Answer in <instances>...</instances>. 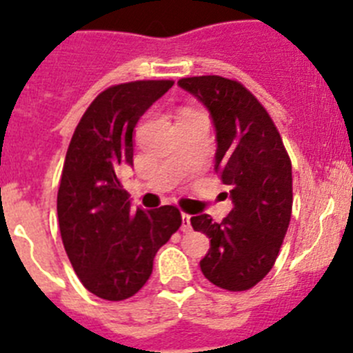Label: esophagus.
<instances>
[{
    "instance_id": "esophagus-1",
    "label": "esophagus",
    "mask_w": 353,
    "mask_h": 353,
    "mask_svg": "<svg viewBox=\"0 0 353 353\" xmlns=\"http://www.w3.org/2000/svg\"><path fill=\"white\" fill-rule=\"evenodd\" d=\"M181 230L190 232L192 230V223H190V214L183 212V225H181Z\"/></svg>"
}]
</instances>
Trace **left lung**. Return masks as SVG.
<instances>
[{
	"label": "left lung",
	"mask_w": 353,
	"mask_h": 353,
	"mask_svg": "<svg viewBox=\"0 0 353 353\" xmlns=\"http://www.w3.org/2000/svg\"><path fill=\"white\" fill-rule=\"evenodd\" d=\"M209 110L216 132L214 169L234 208L220 223L192 216L193 230L211 239L200 269L216 287L248 290L276 262L292 216V163L268 110L237 81L220 75L181 79Z\"/></svg>",
	"instance_id": "1"
}]
</instances>
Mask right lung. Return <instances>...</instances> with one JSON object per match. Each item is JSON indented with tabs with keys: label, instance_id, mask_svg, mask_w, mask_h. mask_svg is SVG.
I'll list each match as a JSON object with an SVG mask.
<instances>
[{
	"label": "right lung",
	"instance_id": "obj_1",
	"mask_svg": "<svg viewBox=\"0 0 353 353\" xmlns=\"http://www.w3.org/2000/svg\"><path fill=\"white\" fill-rule=\"evenodd\" d=\"M172 85H112L94 98L70 141L58 192L59 230L75 274L100 299L137 294L153 272L157 252L183 221L174 205L132 209L119 181V170L133 165V128Z\"/></svg>",
	"mask_w": 353,
	"mask_h": 353
}]
</instances>
